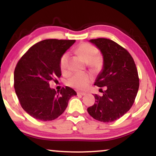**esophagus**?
Returning a JSON list of instances; mask_svg holds the SVG:
<instances>
[{"instance_id": "obj_1", "label": "esophagus", "mask_w": 156, "mask_h": 156, "mask_svg": "<svg viewBox=\"0 0 156 156\" xmlns=\"http://www.w3.org/2000/svg\"><path fill=\"white\" fill-rule=\"evenodd\" d=\"M77 95L78 96H84V95H86V93H84V92H80V91H79V92H77Z\"/></svg>"}]
</instances>
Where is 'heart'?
Returning a JSON list of instances; mask_svg holds the SVG:
<instances>
[{"label": "heart", "instance_id": "heart-1", "mask_svg": "<svg viewBox=\"0 0 156 156\" xmlns=\"http://www.w3.org/2000/svg\"><path fill=\"white\" fill-rule=\"evenodd\" d=\"M76 52L94 70L99 69L101 67L102 61L99 57H97V49L89 43H82L76 48ZM69 55L65 52L61 57L59 60V67L62 73L66 74L68 72V60ZM91 76L89 73H76L69 78L67 84L70 87L84 90L88 87L91 81Z\"/></svg>", "mask_w": 156, "mask_h": 156}]
</instances>
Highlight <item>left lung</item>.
Segmentation results:
<instances>
[{
    "label": "left lung",
    "instance_id": "left-lung-1",
    "mask_svg": "<svg viewBox=\"0 0 156 156\" xmlns=\"http://www.w3.org/2000/svg\"><path fill=\"white\" fill-rule=\"evenodd\" d=\"M97 47L103 57V67L94 85L105 87L101 96L87 112L96 120L112 122L121 118L133 105L139 87L138 71L129 52L112 40L98 38L89 41ZM101 90V89H100Z\"/></svg>",
    "mask_w": 156,
    "mask_h": 156
}]
</instances>
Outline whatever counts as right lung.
<instances>
[{
    "instance_id": "obj_1",
    "label": "right lung",
    "mask_w": 156,
    "mask_h": 156,
    "mask_svg": "<svg viewBox=\"0 0 156 156\" xmlns=\"http://www.w3.org/2000/svg\"><path fill=\"white\" fill-rule=\"evenodd\" d=\"M75 40L49 39L31 47L14 72V88L23 109L42 121H52L67 108L76 92L69 87L56 91L49 82L60 77L59 60Z\"/></svg>"
}]
</instances>
